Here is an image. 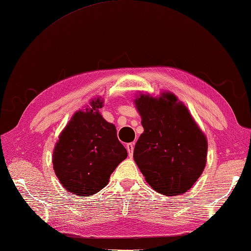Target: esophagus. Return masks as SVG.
Masks as SVG:
<instances>
[{
  "mask_svg": "<svg viewBox=\"0 0 251 251\" xmlns=\"http://www.w3.org/2000/svg\"><path fill=\"white\" fill-rule=\"evenodd\" d=\"M134 147H135L134 143H127V145H126L127 152H128L129 156H132V153H134Z\"/></svg>",
  "mask_w": 251,
  "mask_h": 251,
  "instance_id": "obj_1",
  "label": "esophagus"
}]
</instances>
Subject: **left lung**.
I'll return each mask as SVG.
<instances>
[{"instance_id": "left-lung-1", "label": "left lung", "mask_w": 251, "mask_h": 251, "mask_svg": "<svg viewBox=\"0 0 251 251\" xmlns=\"http://www.w3.org/2000/svg\"><path fill=\"white\" fill-rule=\"evenodd\" d=\"M173 94L136 99L143 134L134 159L152 189L167 196L183 194L200 178L206 165V137L188 109Z\"/></svg>"}]
</instances>
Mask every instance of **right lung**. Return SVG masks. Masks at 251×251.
<instances>
[{
  "instance_id": "obj_1",
  "label": "right lung",
  "mask_w": 251,
  "mask_h": 251,
  "mask_svg": "<svg viewBox=\"0 0 251 251\" xmlns=\"http://www.w3.org/2000/svg\"><path fill=\"white\" fill-rule=\"evenodd\" d=\"M90 111H78L61 132L52 156L54 170L65 189L78 196L97 193L108 184L111 174L127 156L117 139L116 128L92 101Z\"/></svg>"
}]
</instances>
